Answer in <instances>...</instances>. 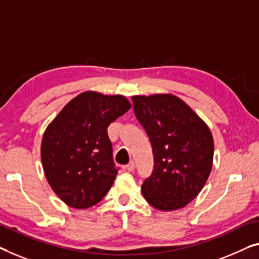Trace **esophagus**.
<instances>
[{"instance_id": "1", "label": "esophagus", "mask_w": 259, "mask_h": 259, "mask_svg": "<svg viewBox=\"0 0 259 259\" xmlns=\"http://www.w3.org/2000/svg\"><path fill=\"white\" fill-rule=\"evenodd\" d=\"M125 168L128 169L129 172H133L134 169H135V163H134V161H130V163H129V164L126 165V166H125Z\"/></svg>"}]
</instances>
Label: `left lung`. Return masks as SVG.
<instances>
[{
  "label": "left lung",
  "mask_w": 259,
  "mask_h": 259,
  "mask_svg": "<svg viewBox=\"0 0 259 259\" xmlns=\"http://www.w3.org/2000/svg\"><path fill=\"white\" fill-rule=\"evenodd\" d=\"M135 115L152 145L153 171L142 185L152 207L180 209L206 184L213 166L214 141L208 125L178 96H133Z\"/></svg>",
  "instance_id": "obj_1"
}]
</instances>
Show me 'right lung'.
<instances>
[{
	"instance_id": "add662e5",
	"label": "right lung",
	"mask_w": 259,
	"mask_h": 259,
	"mask_svg": "<svg viewBox=\"0 0 259 259\" xmlns=\"http://www.w3.org/2000/svg\"><path fill=\"white\" fill-rule=\"evenodd\" d=\"M130 108L123 95L83 92L48 125L41 164L50 186L67 206L90 208L113 186L117 168L107 128Z\"/></svg>"
}]
</instances>
